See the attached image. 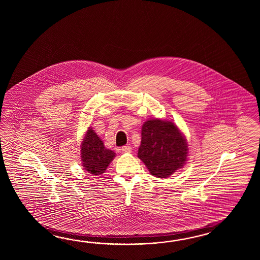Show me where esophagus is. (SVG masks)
Instances as JSON below:
<instances>
[{
	"mask_svg": "<svg viewBox=\"0 0 260 260\" xmlns=\"http://www.w3.org/2000/svg\"><path fill=\"white\" fill-rule=\"evenodd\" d=\"M122 151L123 153H130L132 152V148L130 146H123L122 147Z\"/></svg>",
	"mask_w": 260,
	"mask_h": 260,
	"instance_id": "obj_1",
	"label": "esophagus"
}]
</instances>
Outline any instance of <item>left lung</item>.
Returning <instances> with one entry per match:
<instances>
[{"instance_id": "1", "label": "left lung", "mask_w": 260, "mask_h": 260, "mask_svg": "<svg viewBox=\"0 0 260 260\" xmlns=\"http://www.w3.org/2000/svg\"><path fill=\"white\" fill-rule=\"evenodd\" d=\"M187 156V140L174 122L160 119L144 122L138 157L152 176H171L182 168Z\"/></svg>"}]
</instances>
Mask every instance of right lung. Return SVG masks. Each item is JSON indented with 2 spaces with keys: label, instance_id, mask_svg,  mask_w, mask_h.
<instances>
[{
  "label": "right lung",
  "instance_id": "add662e5",
  "mask_svg": "<svg viewBox=\"0 0 260 260\" xmlns=\"http://www.w3.org/2000/svg\"><path fill=\"white\" fill-rule=\"evenodd\" d=\"M81 157L85 171L101 175L115 157V152L106 149L100 137L89 127L81 145Z\"/></svg>",
  "mask_w": 260,
  "mask_h": 260
}]
</instances>
